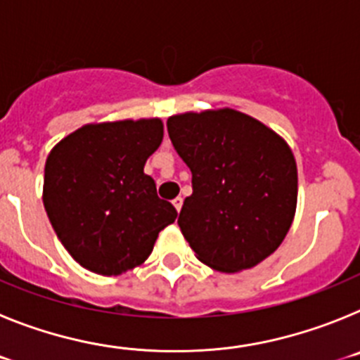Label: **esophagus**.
<instances>
[{"label": "esophagus", "instance_id": "obj_1", "mask_svg": "<svg viewBox=\"0 0 360 360\" xmlns=\"http://www.w3.org/2000/svg\"><path fill=\"white\" fill-rule=\"evenodd\" d=\"M173 205H174V209H176V211L180 212V209H182V198H174L173 200Z\"/></svg>", "mask_w": 360, "mask_h": 360}]
</instances>
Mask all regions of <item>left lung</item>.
<instances>
[{
  "mask_svg": "<svg viewBox=\"0 0 360 360\" xmlns=\"http://www.w3.org/2000/svg\"><path fill=\"white\" fill-rule=\"evenodd\" d=\"M193 174L178 225L200 262L219 272L252 269L287 236L297 205V165L281 136L224 108L167 119Z\"/></svg>",
  "mask_w": 360,
  "mask_h": 360,
  "instance_id": "obj_1",
  "label": "left lung"
}]
</instances>
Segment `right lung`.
<instances>
[{
	"mask_svg": "<svg viewBox=\"0 0 360 360\" xmlns=\"http://www.w3.org/2000/svg\"><path fill=\"white\" fill-rule=\"evenodd\" d=\"M164 139L160 119L86 124L44 164L43 203L70 256L95 274L119 276L144 263L158 232L176 219L144 173Z\"/></svg>",
	"mask_w": 360,
	"mask_h": 360,
	"instance_id": "obj_1",
	"label": "right lung"
}]
</instances>
